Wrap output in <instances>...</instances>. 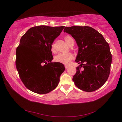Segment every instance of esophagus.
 I'll list each match as a JSON object with an SVG mask.
<instances>
[{
  "mask_svg": "<svg viewBox=\"0 0 122 122\" xmlns=\"http://www.w3.org/2000/svg\"><path fill=\"white\" fill-rule=\"evenodd\" d=\"M68 67H69V66H68V65H65V68H66V69H67Z\"/></svg>",
  "mask_w": 122,
  "mask_h": 122,
  "instance_id": "obj_1",
  "label": "esophagus"
}]
</instances>
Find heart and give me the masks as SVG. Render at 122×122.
Masks as SVG:
<instances>
[{
	"instance_id": "1",
	"label": "heart",
	"mask_w": 122,
	"mask_h": 122,
	"mask_svg": "<svg viewBox=\"0 0 122 122\" xmlns=\"http://www.w3.org/2000/svg\"><path fill=\"white\" fill-rule=\"evenodd\" d=\"M71 39V38L69 36H66L64 38L65 41L67 44ZM53 46H52V47ZM73 57V55L71 53H60L55 56L54 60L56 62L62 63L64 64H69Z\"/></svg>"
}]
</instances>
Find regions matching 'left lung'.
<instances>
[{
  "instance_id": "8db88e82",
  "label": "left lung",
  "mask_w": 122,
  "mask_h": 122,
  "mask_svg": "<svg viewBox=\"0 0 122 122\" xmlns=\"http://www.w3.org/2000/svg\"><path fill=\"white\" fill-rule=\"evenodd\" d=\"M64 32L71 34L78 46L76 61L81 64L73 77L75 85L87 92L99 89L107 81L111 71L112 54L108 43L90 26H66Z\"/></svg>"
}]
</instances>
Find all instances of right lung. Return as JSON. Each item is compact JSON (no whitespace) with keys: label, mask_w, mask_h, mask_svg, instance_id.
<instances>
[{"label":"right lung","mask_w":122,"mask_h":122,"mask_svg":"<svg viewBox=\"0 0 122 122\" xmlns=\"http://www.w3.org/2000/svg\"><path fill=\"white\" fill-rule=\"evenodd\" d=\"M64 28L34 26L20 40L16 50V69L24 86L33 92L46 94L58 86L65 67L62 63L51 62V49Z\"/></svg>","instance_id":"obj_1"}]
</instances>
